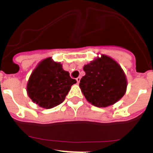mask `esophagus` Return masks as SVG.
Segmentation results:
<instances>
[{"label": "esophagus", "mask_w": 153, "mask_h": 153, "mask_svg": "<svg viewBox=\"0 0 153 153\" xmlns=\"http://www.w3.org/2000/svg\"><path fill=\"white\" fill-rule=\"evenodd\" d=\"M76 82H77V83H79V81H80V77H79V76H78V77L76 78Z\"/></svg>", "instance_id": "1"}]
</instances>
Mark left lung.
I'll use <instances>...</instances> for the list:
<instances>
[{
  "mask_svg": "<svg viewBox=\"0 0 153 153\" xmlns=\"http://www.w3.org/2000/svg\"><path fill=\"white\" fill-rule=\"evenodd\" d=\"M86 74L79 88L89 102L97 107L113 105L125 95L127 79L122 67L113 58L101 54L84 65Z\"/></svg>",
  "mask_w": 153,
  "mask_h": 153,
  "instance_id": "8db88e82",
  "label": "left lung"
}]
</instances>
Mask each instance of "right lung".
Here are the masks:
<instances>
[{
    "mask_svg": "<svg viewBox=\"0 0 153 153\" xmlns=\"http://www.w3.org/2000/svg\"><path fill=\"white\" fill-rule=\"evenodd\" d=\"M76 80L70 76L60 62L51 57L37 64L27 84V93L31 100L44 109H51L64 101L71 86Z\"/></svg>",
    "mask_w": 153,
    "mask_h": 153,
    "instance_id": "1",
    "label": "right lung"
}]
</instances>
